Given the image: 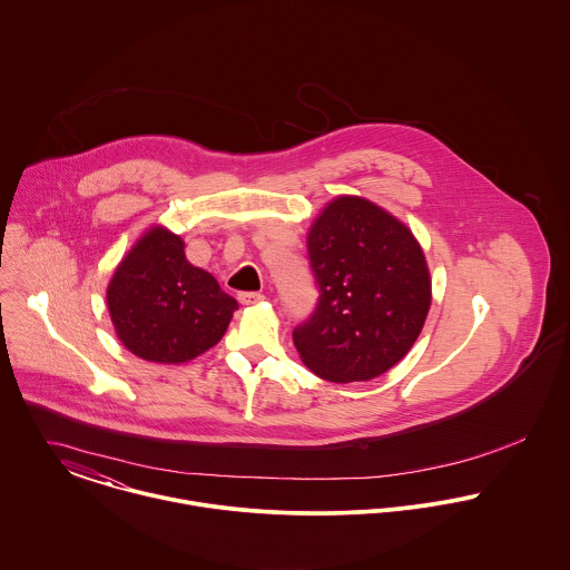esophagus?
Returning <instances> with one entry per match:
<instances>
[{"label": "esophagus", "instance_id": "1", "mask_svg": "<svg viewBox=\"0 0 570 570\" xmlns=\"http://www.w3.org/2000/svg\"><path fill=\"white\" fill-rule=\"evenodd\" d=\"M262 299H264V295H262V293H252V291H243V293H238V302H240L243 306L257 304V302H262Z\"/></svg>", "mask_w": 570, "mask_h": 570}]
</instances>
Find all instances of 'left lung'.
Listing matches in <instances>:
<instances>
[{
    "label": "left lung",
    "mask_w": 570,
    "mask_h": 570,
    "mask_svg": "<svg viewBox=\"0 0 570 570\" xmlns=\"http://www.w3.org/2000/svg\"><path fill=\"white\" fill-rule=\"evenodd\" d=\"M318 299L293 330L302 361L330 382L372 380L411 350L431 306L413 234L358 196L332 200L308 234Z\"/></svg>",
    "instance_id": "8db88e82"
}]
</instances>
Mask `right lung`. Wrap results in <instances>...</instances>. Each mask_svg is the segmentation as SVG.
<instances>
[{
  "label": "right lung",
  "mask_w": 570,
  "mask_h": 570,
  "mask_svg": "<svg viewBox=\"0 0 570 570\" xmlns=\"http://www.w3.org/2000/svg\"><path fill=\"white\" fill-rule=\"evenodd\" d=\"M107 304L120 341L153 363H186L207 352L238 308L207 271L186 259L184 240L161 227L122 259Z\"/></svg>",
  "instance_id": "1"
}]
</instances>
